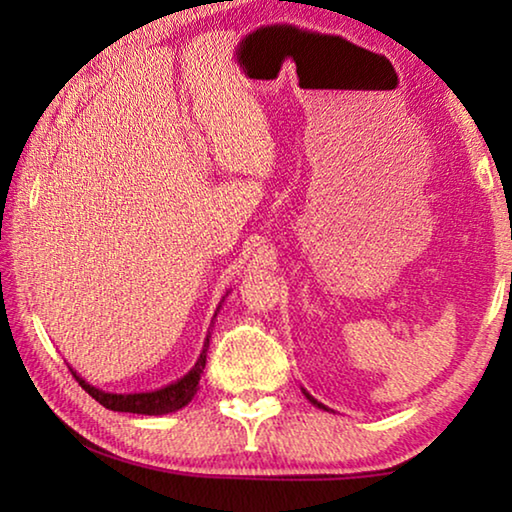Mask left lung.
Listing matches in <instances>:
<instances>
[{
    "label": "left lung",
    "instance_id": "obj_1",
    "mask_svg": "<svg viewBox=\"0 0 512 512\" xmlns=\"http://www.w3.org/2000/svg\"><path fill=\"white\" fill-rule=\"evenodd\" d=\"M302 393H305V397H307V400H309L311 404H314V406H318V409H325V411H327V406H325V404H320L318 400H314V397H311V395H309V393L305 391V388H302Z\"/></svg>",
    "mask_w": 512,
    "mask_h": 512
}]
</instances>
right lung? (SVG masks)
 I'll list each match as a JSON object with an SVG mask.
<instances>
[{
    "label": "right lung",
    "mask_w": 512,
    "mask_h": 512,
    "mask_svg": "<svg viewBox=\"0 0 512 512\" xmlns=\"http://www.w3.org/2000/svg\"><path fill=\"white\" fill-rule=\"evenodd\" d=\"M207 348H210V336L205 339L201 357H198V361L194 363V368L189 370L185 377H180L178 381H173V384L158 388V391H151V393H124V395H121V393H106L97 386H90L88 381L76 375L72 368H69V370H72V375L76 377V381H79L83 391L92 395L94 400L106 406V409H110V411L142 413V415H164V413H173V411L183 409V406L192 402V397L198 391V381H201L205 361H207Z\"/></svg>",
    "instance_id": "add662e5"
}]
</instances>
